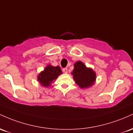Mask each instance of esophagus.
<instances>
[{
  "mask_svg": "<svg viewBox=\"0 0 133 133\" xmlns=\"http://www.w3.org/2000/svg\"><path fill=\"white\" fill-rule=\"evenodd\" d=\"M63 71L65 74H67L68 73V69H67V68H65L63 69Z\"/></svg>",
  "mask_w": 133,
  "mask_h": 133,
  "instance_id": "esophagus-1",
  "label": "esophagus"
}]
</instances>
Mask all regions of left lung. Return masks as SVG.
<instances>
[{
  "mask_svg": "<svg viewBox=\"0 0 133 133\" xmlns=\"http://www.w3.org/2000/svg\"><path fill=\"white\" fill-rule=\"evenodd\" d=\"M74 80L81 89H88L94 84L96 80V73L92 68L86 66L81 61L74 63V69L71 73Z\"/></svg>",
  "mask_w": 133,
  "mask_h": 133,
  "instance_id": "8db88e82",
  "label": "left lung"
}]
</instances>
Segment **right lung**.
Listing matches in <instances>:
<instances>
[{
  "instance_id": "obj_1",
  "label": "right lung",
  "mask_w": 133,
  "mask_h": 133,
  "mask_svg": "<svg viewBox=\"0 0 133 133\" xmlns=\"http://www.w3.org/2000/svg\"><path fill=\"white\" fill-rule=\"evenodd\" d=\"M62 74V70L59 66H54L51 65H48L44 70L38 74L37 80L41 86L48 87Z\"/></svg>"
}]
</instances>
